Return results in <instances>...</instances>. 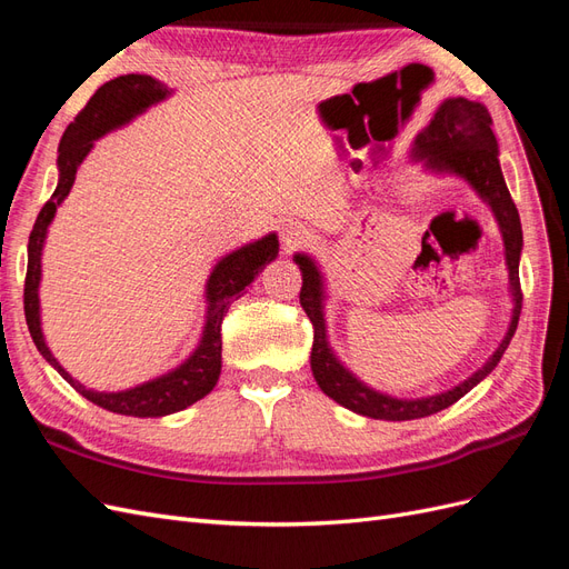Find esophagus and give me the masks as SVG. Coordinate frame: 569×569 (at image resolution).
Returning <instances> with one entry per match:
<instances>
[{
    "instance_id": "esophagus-1",
    "label": "esophagus",
    "mask_w": 569,
    "mask_h": 569,
    "mask_svg": "<svg viewBox=\"0 0 569 569\" xmlns=\"http://www.w3.org/2000/svg\"><path fill=\"white\" fill-rule=\"evenodd\" d=\"M280 237H282V244H284V247L295 249V247L308 242V237H311V230H308V228L303 226V222H295V220H291V222H284V228H282Z\"/></svg>"
}]
</instances>
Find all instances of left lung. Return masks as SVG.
Here are the masks:
<instances>
[{"mask_svg": "<svg viewBox=\"0 0 569 569\" xmlns=\"http://www.w3.org/2000/svg\"><path fill=\"white\" fill-rule=\"evenodd\" d=\"M410 157L416 163H422L425 170L435 176H456L468 182L477 197L485 201L498 230L503 237V253L508 268V289L512 299V313L506 337L498 343V349L479 370H475L468 380H462L453 389L441 393L422 396V399H396L385 391L368 387L363 380L341 363L339 356L332 351L327 339V320H325V274L316 263L313 256L295 253V261L301 270V295L299 301L306 316L313 322V349H311V370L322 393L330 396L339 406L349 408L358 416L375 420H418L435 416V412L453 406L462 399L472 387H477L485 377L498 366L503 358L508 343L518 330V320L522 311V291H520V253H522V226L520 213L515 209V201L508 192L503 180L501 161H498V142L491 130V116L485 104L470 101L465 97L443 99L429 126L422 128L412 142Z\"/></svg>", "mask_w": 569, "mask_h": 569, "instance_id": "left-lung-1", "label": "left lung"}]
</instances>
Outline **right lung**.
<instances>
[{
  "instance_id": "right-lung-1",
  "label": "right lung",
  "mask_w": 569,
  "mask_h": 569,
  "mask_svg": "<svg viewBox=\"0 0 569 569\" xmlns=\"http://www.w3.org/2000/svg\"><path fill=\"white\" fill-rule=\"evenodd\" d=\"M173 90L168 84L151 76L128 73L118 76L92 94L78 118L66 128L61 144H59V182L54 194L42 206V211L36 220V228L28 239V274H26V322L32 341H36L38 351L47 363L54 368L63 380L71 385L84 399L97 403L99 408L118 412V416H132V418H163L170 412L184 410L187 406L197 403L206 393H211L222 368V339H220V325L226 318L230 303L242 295V291L258 278V272L266 268V263L274 261L280 251L278 234L268 232L266 237L256 239L244 247H239L226 253L213 266L209 280H206V316H203V330L194 351L189 353L180 366L168 370L153 380L142 385H134L123 391H97L80 385L76 377L68 372L54 353L49 351L44 335H42V316H40V280H42V249L47 242V232L51 220L57 216V209L63 199L71 192L76 182V173L84 157L92 151L99 137L109 134L128 126L132 118L144 113L149 107L159 104L168 99Z\"/></svg>"
}]
</instances>
